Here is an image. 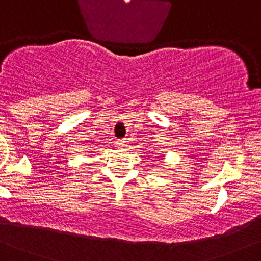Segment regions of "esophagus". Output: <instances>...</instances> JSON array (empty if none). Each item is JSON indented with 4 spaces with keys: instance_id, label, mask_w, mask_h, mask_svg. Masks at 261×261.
Returning <instances> with one entry per match:
<instances>
[{
    "instance_id": "obj_1",
    "label": "esophagus",
    "mask_w": 261,
    "mask_h": 261,
    "mask_svg": "<svg viewBox=\"0 0 261 261\" xmlns=\"http://www.w3.org/2000/svg\"><path fill=\"white\" fill-rule=\"evenodd\" d=\"M127 142L125 139H118L117 141V146L120 147V148H124V147H127Z\"/></svg>"
}]
</instances>
